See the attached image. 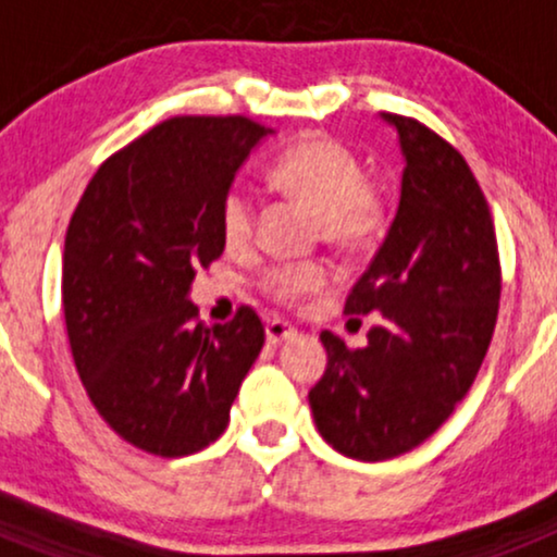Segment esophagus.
I'll use <instances>...</instances> for the list:
<instances>
[{
    "instance_id": "1",
    "label": "esophagus",
    "mask_w": 557,
    "mask_h": 557,
    "mask_svg": "<svg viewBox=\"0 0 557 557\" xmlns=\"http://www.w3.org/2000/svg\"><path fill=\"white\" fill-rule=\"evenodd\" d=\"M264 334H268L270 346H278V343H284L287 337H293L295 329L289 326L287 321H282V318H270L268 326H264Z\"/></svg>"
}]
</instances>
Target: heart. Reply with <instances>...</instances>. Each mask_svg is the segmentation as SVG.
<instances>
[{
	"label": "heart",
	"instance_id": "obj_1",
	"mask_svg": "<svg viewBox=\"0 0 557 557\" xmlns=\"http://www.w3.org/2000/svg\"><path fill=\"white\" fill-rule=\"evenodd\" d=\"M270 178L289 198L318 214L323 243L348 256L368 253L387 231V200L368 184L357 152L326 136L295 141L270 166ZM256 231V198L245 184H231L220 200V234L231 250L245 248ZM332 282L321 262L278 264L262 275V289L282 304H301Z\"/></svg>",
	"mask_w": 557,
	"mask_h": 557
}]
</instances>
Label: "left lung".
<instances>
[{
    "mask_svg": "<svg viewBox=\"0 0 557 557\" xmlns=\"http://www.w3.org/2000/svg\"><path fill=\"white\" fill-rule=\"evenodd\" d=\"M382 120L405 156L401 200L346 298V314L382 321L366 348L323 332L326 373L309 391L323 441L368 462L416 449L455 412L491 346L502 293L494 220L466 159L418 120Z\"/></svg>",
    "mask_w": 557,
    "mask_h": 557,
    "instance_id": "1",
    "label": "left lung"
}]
</instances>
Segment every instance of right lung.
<instances>
[{"label": "right lung", "mask_w": 557, "mask_h": 557, "mask_svg": "<svg viewBox=\"0 0 557 557\" xmlns=\"http://www.w3.org/2000/svg\"><path fill=\"white\" fill-rule=\"evenodd\" d=\"M248 116H172L88 181L63 248V318L91 405L136 449L184 457L228 426L264 326H206L189 287L225 243L220 200L259 141Z\"/></svg>", "instance_id": "1"}]
</instances>
